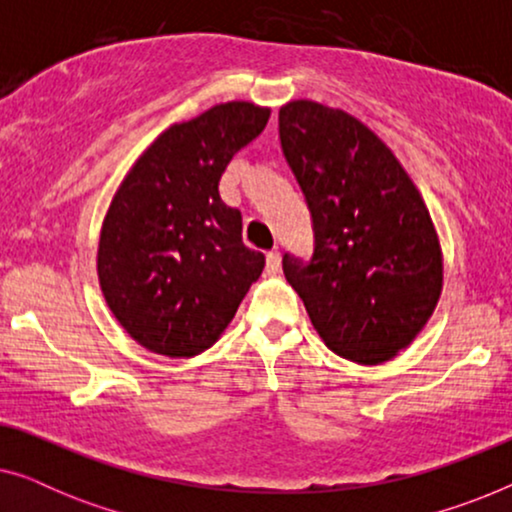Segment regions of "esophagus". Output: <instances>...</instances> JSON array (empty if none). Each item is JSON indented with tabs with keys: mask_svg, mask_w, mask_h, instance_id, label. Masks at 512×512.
Listing matches in <instances>:
<instances>
[{
	"mask_svg": "<svg viewBox=\"0 0 512 512\" xmlns=\"http://www.w3.org/2000/svg\"><path fill=\"white\" fill-rule=\"evenodd\" d=\"M279 265H282V256H279V251L277 249L268 251V256H265V270L277 272Z\"/></svg>",
	"mask_w": 512,
	"mask_h": 512,
	"instance_id": "34e87169",
	"label": "esophagus"
}]
</instances>
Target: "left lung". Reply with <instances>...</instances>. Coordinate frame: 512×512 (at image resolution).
I'll use <instances>...</instances> for the list:
<instances>
[{
    "label": "left lung",
    "mask_w": 512,
    "mask_h": 512,
    "mask_svg": "<svg viewBox=\"0 0 512 512\" xmlns=\"http://www.w3.org/2000/svg\"><path fill=\"white\" fill-rule=\"evenodd\" d=\"M279 139L312 214L310 261L282 268L328 349L377 366L436 310L443 254L417 186L359 118L312 100L279 109Z\"/></svg>",
    "instance_id": "1"
}]
</instances>
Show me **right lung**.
Returning a JSON list of instances; mask_svg holds the SVG:
<instances>
[{
  "mask_svg": "<svg viewBox=\"0 0 512 512\" xmlns=\"http://www.w3.org/2000/svg\"><path fill=\"white\" fill-rule=\"evenodd\" d=\"M268 118V107L226 102L170 125L111 200L97 277L118 324L151 352H205L261 277L265 256L242 242V214L219 181Z\"/></svg>",
  "mask_w": 512,
  "mask_h": 512,
  "instance_id": "right-lung-1",
  "label": "right lung"
}]
</instances>
